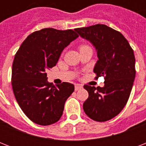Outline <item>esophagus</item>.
Instances as JSON below:
<instances>
[{
    "instance_id": "esophagus-1",
    "label": "esophagus",
    "mask_w": 146,
    "mask_h": 146,
    "mask_svg": "<svg viewBox=\"0 0 146 146\" xmlns=\"http://www.w3.org/2000/svg\"><path fill=\"white\" fill-rule=\"evenodd\" d=\"M82 88V86H80V85L77 84L75 86V91H78V90H80V89H81Z\"/></svg>"
}]
</instances>
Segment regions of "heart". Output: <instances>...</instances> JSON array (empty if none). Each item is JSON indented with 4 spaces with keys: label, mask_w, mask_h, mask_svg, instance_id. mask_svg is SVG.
Segmentation results:
<instances>
[{
    "label": "heart",
    "mask_w": 146,
    "mask_h": 146,
    "mask_svg": "<svg viewBox=\"0 0 146 146\" xmlns=\"http://www.w3.org/2000/svg\"><path fill=\"white\" fill-rule=\"evenodd\" d=\"M82 47H86V45H82V46H81V48H82Z\"/></svg>",
    "instance_id": "1"
}]
</instances>
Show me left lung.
I'll list each match as a JSON object with an SVG mask.
<instances>
[{
	"mask_svg": "<svg viewBox=\"0 0 146 146\" xmlns=\"http://www.w3.org/2000/svg\"><path fill=\"white\" fill-rule=\"evenodd\" d=\"M75 31L95 47L98 60L94 73L96 78L104 77L103 87L84 86L89 98L83 110L93 120L104 122L117 115L129 99L136 76L133 50L120 32L106 25L97 24Z\"/></svg>",
	"mask_w": 146,
	"mask_h": 146,
	"instance_id": "8db88e82",
	"label": "left lung"
}]
</instances>
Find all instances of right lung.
Returning a JSON list of instances; mask_svg holds the SVG:
<instances>
[{
	"label": "right lung",
	"mask_w": 146,
	"mask_h": 146,
	"mask_svg": "<svg viewBox=\"0 0 146 146\" xmlns=\"http://www.w3.org/2000/svg\"><path fill=\"white\" fill-rule=\"evenodd\" d=\"M79 35L72 29L47 28L30 34L19 47L12 66V87L17 103L33 122H57L74 86L48 82L46 71L57 64L62 51Z\"/></svg>",
	"instance_id": "obj_1"
}]
</instances>
